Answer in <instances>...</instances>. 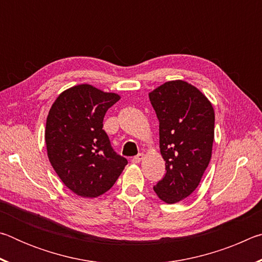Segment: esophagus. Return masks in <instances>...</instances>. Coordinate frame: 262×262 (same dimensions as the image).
<instances>
[{"label": "esophagus", "instance_id": "34e87169", "mask_svg": "<svg viewBox=\"0 0 262 262\" xmlns=\"http://www.w3.org/2000/svg\"><path fill=\"white\" fill-rule=\"evenodd\" d=\"M142 159H143V154H139V155H136V156L132 158V162L133 163H140Z\"/></svg>", "mask_w": 262, "mask_h": 262}]
</instances>
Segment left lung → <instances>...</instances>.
<instances>
[{"label":"left lung","instance_id":"obj_1","mask_svg":"<svg viewBox=\"0 0 262 262\" xmlns=\"http://www.w3.org/2000/svg\"><path fill=\"white\" fill-rule=\"evenodd\" d=\"M149 99L159 121L166 171L154 190L164 202L177 203L196 189L210 162L214 108L201 91L184 81L164 83Z\"/></svg>","mask_w":262,"mask_h":262}]
</instances>
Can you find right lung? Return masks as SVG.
<instances>
[{"label":"right lung","mask_w":262,"mask_h":262,"mask_svg":"<svg viewBox=\"0 0 262 262\" xmlns=\"http://www.w3.org/2000/svg\"><path fill=\"white\" fill-rule=\"evenodd\" d=\"M119 99L120 96L81 84L62 92L48 113V158L62 183L79 196L107 192L127 165L103 129L106 112Z\"/></svg>","instance_id":"1"}]
</instances>
